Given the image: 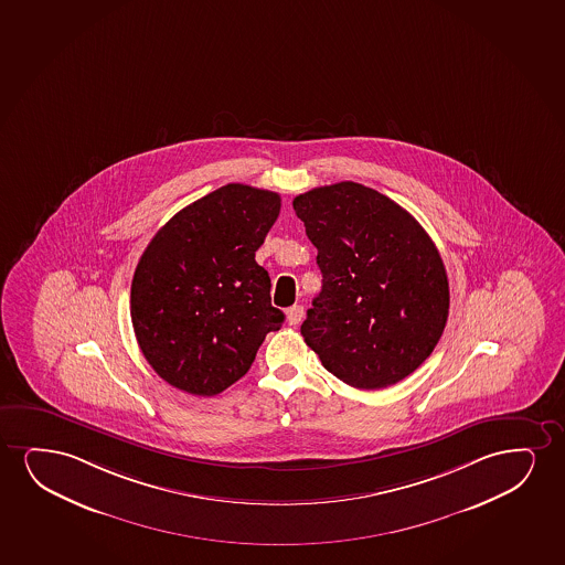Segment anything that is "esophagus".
Listing matches in <instances>:
<instances>
[{"label":"esophagus","mask_w":565,"mask_h":565,"mask_svg":"<svg viewBox=\"0 0 565 565\" xmlns=\"http://www.w3.org/2000/svg\"><path fill=\"white\" fill-rule=\"evenodd\" d=\"M286 315L289 326H297V323L301 322L302 316H305V308L301 305H294V307L287 308Z\"/></svg>","instance_id":"1"}]
</instances>
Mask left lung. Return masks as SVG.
I'll list each match as a JSON object with an SVG mask.
<instances>
[{
	"label": "left lung",
	"mask_w": 565,
	"mask_h": 565,
	"mask_svg": "<svg viewBox=\"0 0 565 565\" xmlns=\"http://www.w3.org/2000/svg\"><path fill=\"white\" fill-rule=\"evenodd\" d=\"M294 209L323 278L301 326L305 343L347 385H395L424 364L447 326V270L435 243L408 211L362 183L315 188Z\"/></svg>",
	"instance_id": "8db88e82"
}]
</instances>
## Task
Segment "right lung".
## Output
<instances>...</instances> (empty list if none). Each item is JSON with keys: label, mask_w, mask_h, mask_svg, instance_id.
I'll return each mask as SVG.
<instances>
[{"label": "right lung", "mask_w": 565, "mask_h": 565, "mask_svg": "<svg viewBox=\"0 0 565 565\" xmlns=\"http://www.w3.org/2000/svg\"><path fill=\"white\" fill-rule=\"evenodd\" d=\"M278 193L227 183L174 214L134 271L130 315L154 372L213 396L249 372L284 312L255 253L278 218Z\"/></svg>", "instance_id": "right-lung-1"}]
</instances>
